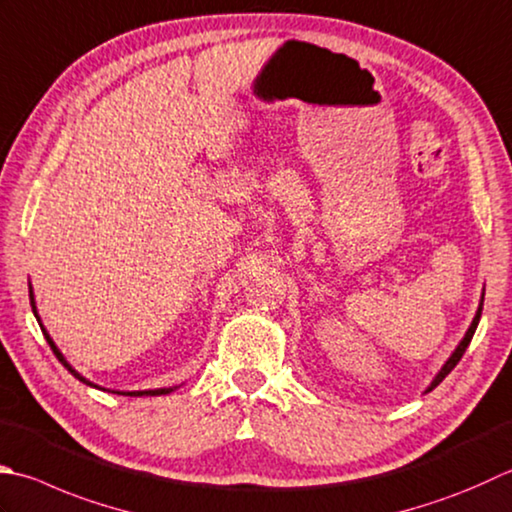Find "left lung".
<instances>
[{"label": "left lung", "instance_id": "1", "mask_svg": "<svg viewBox=\"0 0 512 512\" xmlns=\"http://www.w3.org/2000/svg\"><path fill=\"white\" fill-rule=\"evenodd\" d=\"M482 308H484V295H482V302H479V308H477V313H475V317H473V324L468 326V330H466V335H464V339L462 342L457 344V348L453 350V355L448 357V362L442 366V370H439V373L435 375V379L433 382H430V386L426 388V393H430V390H433L435 386H439L446 379V375L450 373V370H453L457 364H459V359L464 357V353H466V348H468V344H470V339H473V335H475V330H477V324H479V317H482Z\"/></svg>", "mask_w": 512, "mask_h": 512}]
</instances>
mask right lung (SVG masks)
Listing matches in <instances>:
<instances>
[{"mask_svg":"<svg viewBox=\"0 0 512 512\" xmlns=\"http://www.w3.org/2000/svg\"><path fill=\"white\" fill-rule=\"evenodd\" d=\"M28 293H30V306H33V313H35V317H37V322H39V328H42V333H44V337H46V342H48V346L50 348H53V353H55V357L59 359V362H62L64 364V368L68 370V373L70 375H73V377H77L79 379V382H82V384H86V386H93V388H99L97 384H93V382H88V379L84 377V375H79L77 373V370L73 368V366H70L68 362H66V357L62 355V350H59L57 346H55V342H53V339H50V335L46 333V328L42 326V319H39V315H37V306H35V295H33V286H30L28 288ZM177 386H170V388H155V390H110V393H117V395H130V397H142V395H150V397H155V395H168V393H173V390H175ZM99 390H106V388H99Z\"/></svg>","mask_w":512,"mask_h":512,"instance_id":"1","label":"right lung"}]
</instances>
